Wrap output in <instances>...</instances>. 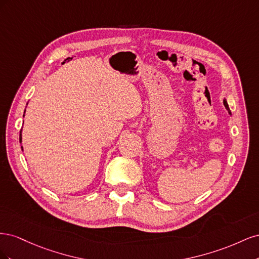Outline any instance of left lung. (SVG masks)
Returning <instances> with one entry per match:
<instances>
[{
  "label": "left lung",
  "instance_id": "1",
  "mask_svg": "<svg viewBox=\"0 0 259 259\" xmlns=\"http://www.w3.org/2000/svg\"><path fill=\"white\" fill-rule=\"evenodd\" d=\"M224 105H225V107H226V109H227V110H228V111H229V113L231 114V112H230V109H229V107H228V104H227V101H226V99L224 100Z\"/></svg>",
  "mask_w": 259,
  "mask_h": 259
}]
</instances>
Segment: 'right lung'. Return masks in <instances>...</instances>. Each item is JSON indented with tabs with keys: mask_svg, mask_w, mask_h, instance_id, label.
<instances>
[{
	"mask_svg": "<svg viewBox=\"0 0 259 259\" xmlns=\"http://www.w3.org/2000/svg\"><path fill=\"white\" fill-rule=\"evenodd\" d=\"M19 142L21 143V133H20V135H19Z\"/></svg>",
	"mask_w": 259,
	"mask_h": 259,
	"instance_id": "obj_1",
	"label": "right lung"
}]
</instances>
